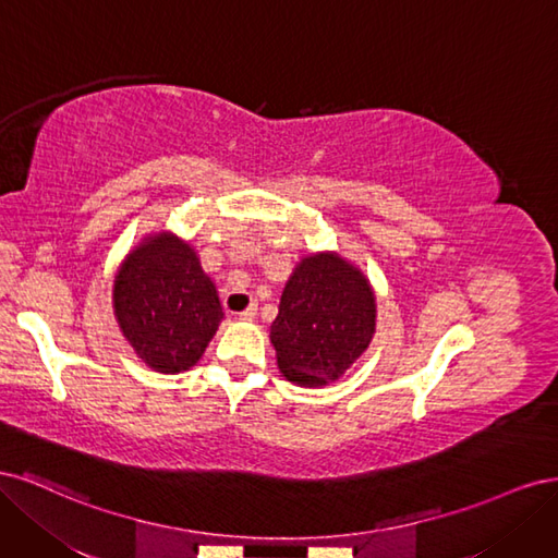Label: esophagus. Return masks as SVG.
I'll return each mask as SVG.
<instances>
[{"label":"esophagus","instance_id":"34e87169","mask_svg":"<svg viewBox=\"0 0 558 558\" xmlns=\"http://www.w3.org/2000/svg\"><path fill=\"white\" fill-rule=\"evenodd\" d=\"M256 314H258V305H256V302H251V305H248L244 312H240L238 316H240L242 320H251Z\"/></svg>","mask_w":558,"mask_h":558}]
</instances>
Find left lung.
Segmentation results:
<instances>
[{"label":"left lung","instance_id":"8db88e82","mask_svg":"<svg viewBox=\"0 0 558 558\" xmlns=\"http://www.w3.org/2000/svg\"><path fill=\"white\" fill-rule=\"evenodd\" d=\"M377 302L359 267L337 253L302 258L269 328L281 375L300 386L340 379L373 342Z\"/></svg>","mask_w":558,"mask_h":558}]
</instances>
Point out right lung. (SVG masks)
Masks as SVG:
<instances>
[{
	"label": "right lung",
	"mask_w": 558,
	"mask_h": 558,
	"mask_svg": "<svg viewBox=\"0 0 558 558\" xmlns=\"http://www.w3.org/2000/svg\"><path fill=\"white\" fill-rule=\"evenodd\" d=\"M113 312L137 356L165 375L191 369L223 318L197 253L170 232L128 253L113 281Z\"/></svg>",
	"instance_id": "right-lung-1"
}]
</instances>
